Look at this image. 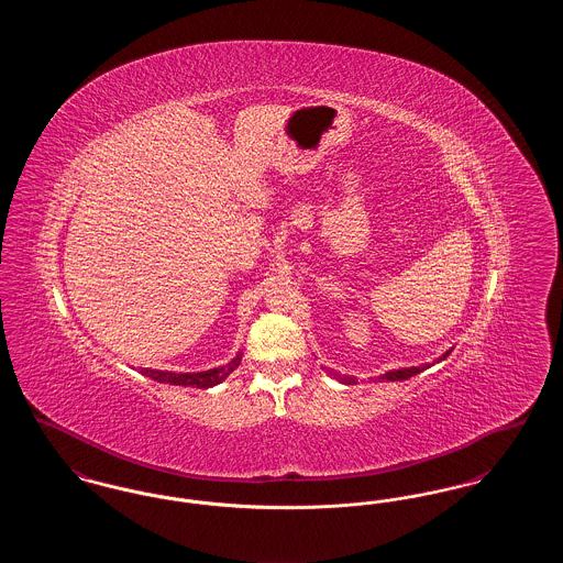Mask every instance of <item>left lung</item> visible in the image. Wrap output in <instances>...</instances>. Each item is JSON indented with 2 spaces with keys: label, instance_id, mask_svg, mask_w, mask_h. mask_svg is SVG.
<instances>
[{
  "label": "left lung",
  "instance_id": "left-lung-1",
  "mask_svg": "<svg viewBox=\"0 0 563 563\" xmlns=\"http://www.w3.org/2000/svg\"><path fill=\"white\" fill-rule=\"evenodd\" d=\"M450 352L452 350H448L439 361H443L445 356H450ZM437 361V363H439ZM429 365H422V367H402V369H395V372H388V374L379 375V379H388V382H401V379H407V377H411V375H418L422 369H427ZM342 384H356V377H349V375H338L333 374Z\"/></svg>",
  "mask_w": 563,
  "mask_h": 563
}]
</instances>
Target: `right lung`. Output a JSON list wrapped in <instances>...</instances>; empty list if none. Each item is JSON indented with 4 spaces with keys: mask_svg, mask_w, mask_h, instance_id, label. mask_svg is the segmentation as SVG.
<instances>
[{
    "mask_svg": "<svg viewBox=\"0 0 563 563\" xmlns=\"http://www.w3.org/2000/svg\"><path fill=\"white\" fill-rule=\"evenodd\" d=\"M242 354H239L234 361H230L223 367L209 369V372H200V374H173V372H156V369H141V374L162 382V384H175V386H191V388H211L217 386L219 382H223L228 375L232 374L239 363H241Z\"/></svg>",
    "mask_w": 563,
    "mask_h": 563,
    "instance_id": "add662e5",
    "label": "right lung"
}]
</instances>
